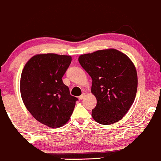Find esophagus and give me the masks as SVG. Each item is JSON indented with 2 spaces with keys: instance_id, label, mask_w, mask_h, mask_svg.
<instances>
[{
  "instance_id": "esophagus-1",
  "label": "esophagus",
  "mask_w": 161,
  "mask_h": 161,
  "mask_svg": "<svg viewBox=\"0 0 161 161\" xmlns=\"http://www.w3.org/2000/svg\"><path fill=\"white\" fill-rule=\"evenodd\" d=\"M84 97H85V93H83L82 95L79 96V99H80V100H82V99H84Z\"/></svg>"
}]
</instances>
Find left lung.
Masks as SVG:
<instances>
[{
	"label": "left lung",
	"instance_id": "obj_1",
	"mask_svg": "<svg viewBox=\"0 0 161 161\" xmlns=\"http://www.w3.org/2000/svg\"><path fill=\"white\" fill-rule=\"evenodd\" d=\"M78 61L92 80L91 92L97 100L92 118L104 125L121 120L137 91V73L131 60L120 51L108 49L81 55Z\"/></svg>",
	"mask_w": 161,
	"mask_h": 161
}]
</instances>
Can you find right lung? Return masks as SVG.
Returning <instances> with one entry per match:
<instances>
[{
  "instance_id": "1",
  "label": "right lung",
  "mask_w": 161,
  "mask_h": 161,
  "mask_svg": "<svg viewBox=\"0 0 161 161\" xmlns=\"http://www.w3.org/2000/svg\"><path fill=\"white\" fill-rule=\"evenodd\" d=\"M71 62L70 56L39 54L30 58L22 70V101L37 121L50 127L65 124L78 100L71 96L62 79Z\"/></svg>"
}]
</instances>
